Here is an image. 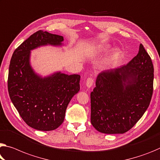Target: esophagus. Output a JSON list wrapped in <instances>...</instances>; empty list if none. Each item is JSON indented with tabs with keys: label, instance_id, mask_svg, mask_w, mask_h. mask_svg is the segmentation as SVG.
Listing matches in <instances>:
<instances>
[{
	"label": "esophagus",
	"instance_id": "34e87169",
	"mask_svg": "<svg viewBox=\"0 0 160 160\" xmlns=\"http://www.w3.org/2000/svg\"><path fill=\"white\" fill-rule=\"evenodd\" d=\"M93 83H94V80L92 78H88L87 80H86V86H87L88 88L92 87L93 85Z\"/></svg>",
	"mask_w": 160,
	"mask_h": 160
}]
</instances>
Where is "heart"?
<instances>
[{
    "label": "heart",
    "mask_w": 160,
    "mask_h": 160,
    "mask_svg": "<svg viewBox=\"0 0 160 160\" xmlns=\"http://www.w3.org/2000/svg\"><path fill=\"white\" fill-rule=\"evenodd\" d=\"M111 50V48L109 45H102L98 46L96 48V52L98 53H107ZM120 58V53L119 52H116L112 55L110 58V62L112 63H116Z\"/></svg>",
    "instance_id": "heart-1"
}]
</instances>
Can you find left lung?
I'll return each mask as SVG.
<instances>
[{"label":"left lung","instance_id":"1","mask_svg":"<svg viewBox=\"0 0 160 160\" xmlns=\"http://www.w3.org/2000/svg\"><path fill=\"white\" fill-rule=\"evenodd\" d=\"M154 68L144 46L127 65L100 72L90 93L91 124L105 134H123L138 122L150 103Z\"/></svg>","mask_w":160,"mask_h":160}]
</instances>
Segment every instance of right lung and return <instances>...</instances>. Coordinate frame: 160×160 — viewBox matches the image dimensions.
<instances>
[{"mask_svg":"<svg viewBox=\"0 0 160 160\" xmlns=\"http://www.w3.org/2000/svg\"><path fill=\"white\" fill-rule=\"evenodd\" d=\"M63 40L61 35L39 30L16 48L10 62V98L25 122L37 130H54L61 125L68 104L80 90V75L58 71L42 77L30 64L31 50L62 46Z\"/></svg>","mask_w":160,"mask_h":160,"instance_id":"right-lung-1","label":"right lung"}]
</instances>
